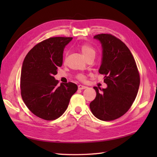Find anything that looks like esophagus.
<instances>
[{
    "label": "esophagus",
    "instance_id": "1",
    "mask_svg": "<svg viewBox=\"0 0 157 157\" xmlns=\"http://www.w3.org/2000/svg\"><path fill=\"white\" fill-rule=\"evenodd\" d=\"M87 88V86H84V85H82V84H79V86H78V89H86Z\"/></svg>",
    "mask_w": 157,
    "mask_h": 157
}]
</instances>
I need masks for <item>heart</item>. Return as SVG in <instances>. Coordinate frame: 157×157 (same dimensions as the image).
I'll use <instances>...</instances> for the list:
<instances>
[{
	"label": "heart",
	"instance_id": "1",
	"mask_svg": "<svg viewBox=\"0 0 157 157\" xmlns=\"http://www.w3.org/2000/svg\"><path fill=\"white\" fill-rule=\"evenodd\" d=\"M79 49H80L82 55H84V57L86 58V59L91 56L95 57V50L94 47L91 46V45H89L88 44H82L81 46H79ZM78 78L80 79H84V76L83 75H79Z\"/></svg>",
	"mask_w": 157,
	"mask_h": 157
}]
</instances>
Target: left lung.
<instances>
[{
    "instance_id": "8db88e82",
    "label": "left lung",
    "mask_w": 157,
    "mask_h": 157,
    "mask_svg": "<svg viewBox=\"0 0 157 157\" xmlns=\"http://www.w3.org/2000/svg\"><path fill=\"white\" fill-rule=\"evenodd\" d=\"M94 38L102 46L98 71L105 75L107 87L102 93L94 87L96 97L90 103V109L101 121H113L124 115L134 102L139 89V73L129 49L120 39L108 34H98Z\"/></svg>"
}]
</instances>
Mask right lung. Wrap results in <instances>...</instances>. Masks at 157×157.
I'll return each instance as SVG.
<instances>
[{
    "label": "right lung",
    "mask_w": 157,
    "mask_h": 157,
    "mask_svg": "<svg viewBox=\"0 0 157 157\" xmlns=\"http://www.w3.org/2000/svg\"><path fill=\"white\" fill-rule=\"evenodd\" d=\"M72 37H52L36 44L29 52L21 68V96L27 107L39 118L55 120L64 113L78 90L72 82L61 84L54 76L63 62L65 46Z\"/></svg>",
    "instance_id": "add662e5"
}]
</instances>
